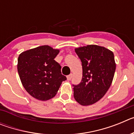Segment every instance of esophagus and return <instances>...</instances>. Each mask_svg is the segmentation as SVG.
I'll return each mask as SVG.
<instances>
[{
  "mask_svg": "<svg viewBox=\"0 0 134 134\" xmlns=\"http://www.w3.org/2000/svg\"><path fill=\"white\" fill-rule=\"evenodd\" d=\"M72 74H70V75L67 76V80H70L72 79Z\"/></svg>",
  "mask_w": 134,
  "mask_h": 134,
  "instance_id": "esophagus-1",
  "label": "esophagus"
}]
</instances>
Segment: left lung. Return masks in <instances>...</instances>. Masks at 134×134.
Returning a JSON list of instances; mask_svg holds the SVG:
<instances>
[{"label":"left lung","instance_id":"obj_1","mask_svg":"<svg viewBox=\"0 0 134 134\" xmlns=\"http://www.w3.org/2000/svg\"><path fill=\"white\" fill-rule=\"evenodd\" d=\"M82 62V78L80 83L73 85L74 97L80 105L95 103L107 93L116 68L113 52L97 45L75 48Z\"/></svg>","mask_w":134,"mask_h":134}]
</instances>
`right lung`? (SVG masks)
Here are the masks:
<instances>
[{
  "instance_id": "add662e5",
  "label": "right lung",
  "mask_w": 134,
  "mask_h": 134,
  "mask_svg": "<svg viewBox=\"0 0 134 134\" xmlns=\"http://www.w3.org/2000/svg\"><path fill=\"white\" fill-rule=\"evenodd\" d=\"M59 52L49 46H41L19 55L17 70L21 83L33 97L40 100L52 99L66 80L60 65L54 60Z\"/></svg>"
}]
</instances>
